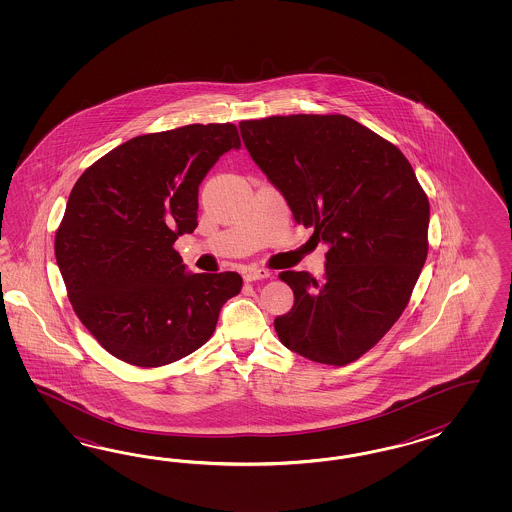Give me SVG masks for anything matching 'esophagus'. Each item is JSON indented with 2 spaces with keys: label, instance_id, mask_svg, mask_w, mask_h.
Segmentation results:
<instances>
[{
  "label": "esophagus",
  "instance_id": "esophagus-1",
  "mask_svg": "<svg viewBox=\"0 0 512 512\" xmlns=\"http://www.w3.org/2000/svg\"><path fill=\"white\" fill-rule=\"evenodd\" d=\"M270 278V272L266 268H248L244 272V279L246 281H257V279Z\"/></svg>",
  "mask_w": 512,
  "mask_h": 512
}]
</instances>
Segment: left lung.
<instances>
[{
  "label": "left lung",
  "mask_w": 512,
  "mask_h": 512,
  "mask_svg": "<svg viewBox=\"0 0 512 512\" xmlns=\"http://www.w3.org/2000/svg\"><path fill=\"white\" fill-rule=\"evenodd\" d=\"M251 159L298 225L328 246L325 278L287 270L295 293L274 328L287 349L345 366L405 310L428 255L430 202L405 155L343 114L240 122Z\"/></svg>",
  "instance_id": "obj_1"
}]
</instances>
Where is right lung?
I'll list each match as a JSON object with an SVG mask.
<instances>
[{"label":"right lung","mask_w":512,"mask_h":512,"mask_svg":"<svg viewBox=\"0 0 512 512\" xmlns=\"http://www.w3.org/2000/svg\"><path fill=\"white\" fill-rule=\"evenodd\" d=\"M231 148L236 125H184L127 140L78 178L54 253L80 323L112 357L140 368L187 357L240 293V274H189L172 248L195 231L199 186Z\"/></svg>","instance_id":"obj_1"}]
</instances>
